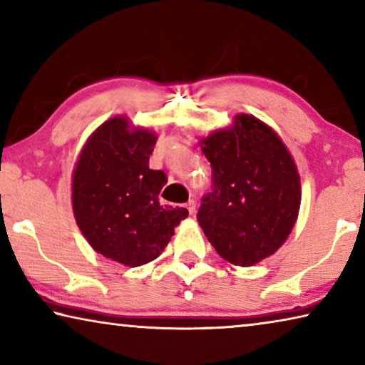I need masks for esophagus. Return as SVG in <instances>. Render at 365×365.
Segmentation results:
<instances>
[{
  "label": "esophagus",
  "mask_w": 365,
  "mask_h": 365,
  "mask_svg": "<svg viewBox=\"0 0 365 365\" xmlns=\"http://www.w3.org/2000/svg\"><path fill=\"white\" fill-rule=\"evenodd\" d=\"M187 209H188L190 214H195V211H196V202H195L193 200H190V201L187 202Z\"/></svg>",
  "instance_id": "obj_1"
}]
</instances>
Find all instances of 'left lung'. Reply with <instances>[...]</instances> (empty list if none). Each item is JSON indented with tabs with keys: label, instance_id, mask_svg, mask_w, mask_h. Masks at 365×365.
Segmentation results:
<instances>
[{
	"label": "left lung",
	"instance_id": "1",
	"mask_svg": "<svg viewBox=\"0 0 365 365\" xmlns=\"http://www.w3.org/2000/svg\"><path fill=\"white\" fill-rule=\"evenodd\" d=\"M214 190L196 219L222 259L250 267L277 252L298 219L301 180L274 128L250 114L200 140Z\"/></svg>",
	"mask_w": 365,
	"mask_h": 365
}]
</instances>
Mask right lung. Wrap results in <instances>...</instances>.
Segmentation results:
<instances>
[{
	"instance_id": "1",
	"label": "right lung",
	"mask_w": 365,
	"mask_h": 365,
	"mask_svg": "<svg viewBox=\"0 0 365 365\" xmlns=\"http://www.w3.org/2000/svg\"><path fill=\"white\" fill-rule=\"evenodd\" d=\"M156 140V132L115 115L90 135L72 172L80 232L96 252L127 267L159 257L188 215L185 207L160 206L168 177L148 165Z\"/></svg>"
}]
</instances>
